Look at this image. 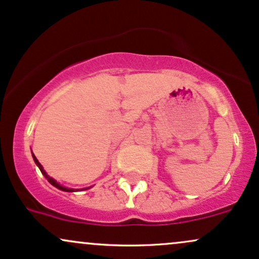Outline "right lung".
Masks as SVG:
<instances>
[{"label": "right lung", "instance_id": "obj_1", "mask_svg": "<svg viewBox=\"0 0 259 259\" xmlns=\"http://www.w3.org/2000/svg\"><path fill=\"white\" fill-rule=\"evenodd\" d=\"M33 158H34V161H35L36 166H38V167H39V169H40V171H41V173H42V175H44V176H45V177H47V178H48V181H49V182H50V183H51V184H53V186H54V187H56V188H58V189H60V190H64V192H73V189L66 188V187H62V186H60V184H59V183H58V182H56L55 180H53V178H50V177H49V176H48V175H47V172H45V171H44V169H42V166H41V164H40V163H39V161H38V160H36V157H35V156H34V155H33Z\"/></svg>", "mask_w": 259, "mask_h": 259}]
</instances>
